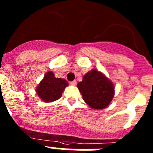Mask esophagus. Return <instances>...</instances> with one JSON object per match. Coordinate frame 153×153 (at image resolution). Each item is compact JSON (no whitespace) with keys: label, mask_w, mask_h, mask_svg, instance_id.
I'll return each instance as SVG.
<instances>
[{"label":"esophagus","mask_w":153,"mask_h":153,"mask_svg":"<svg viewBox=\"0 0 153 153\" xmlns=\"http://www.w3.org/2000/svg\"><path fill=\"white\" fill-rule=\"evenodd\" d=\"M70 84L72 85V86H76V80L71 81V82H70Z\"/></svg>","instance_id":"34e87169"}]
</instances>
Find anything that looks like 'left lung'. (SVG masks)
Returning <instances> with one entry per match:
<instances>
[{"mask_svg":"<svg viewBox=\"0 0 153 153\" xmlns=\"http://www.w3.org/2000/svg\"><path fill=\"white\" fill-rule=\"evenodd\" d=\"M77 87L83 100L95 109L107 107L114 97V85L106 76L97 70L86 73Z\"/></svg>","mask_w":153,"mask_h":153,"instance_id":"obj_1","label":"left lung"}]
</instances>
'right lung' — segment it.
I'll return each mask as SVG.
<instances>
[{"mask_svg":"<svg viewBox=\"0 0 153 153\" xmlns=\"http://www.w3.org/2000/svg\"><path fill=\"white\" fill-rule=\"evenodd\" d=\"M68 86L67 80L56 78L52 71L46 73L44 79L40 81L36 92L40 100L46 102L57 100L62 96L64 89Z\"/></svg>","mask_w":153,"mask_h":153,"instance_id":"obj_1","label":"right lung"}]
</instances>
